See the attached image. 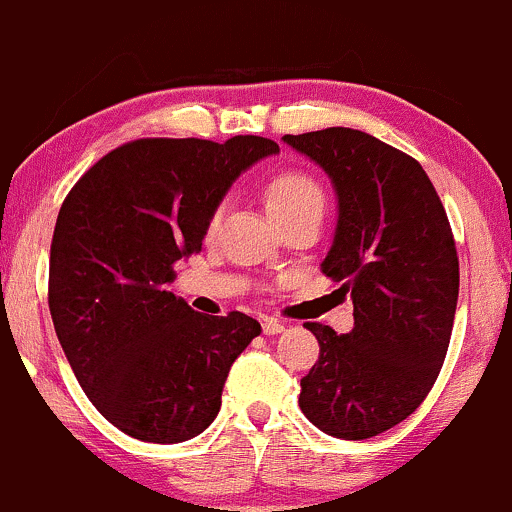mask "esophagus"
Masks as SVG:
<instances>
[{
	"label": "esophagus",
	"instance_id": "obj_1",
	"mask_svg": "<svg viewBox=\"0 0 512 512\" xmlns=\"http://www.w3.org/2000/svg\"><path fill=\"white\" fill-rule=\"evenodd\" d=\"M261 327H263V334H268V337H271V334H280V332H283L285 324L280 322V320H276V317H263Z\"/></svg>",
	"mask_w": 512,
	"mask_h": 512
}]
</instances>
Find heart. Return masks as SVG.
Masks as SVG:
<instances>
[{
	"instance_id": "b5f03b06",
	"label": "heart",
	"mask_w": 512,
	"mask_h": 512,
	"mask_svg": "<svg viewBox=\"0 0 512 512\" xmlns=\"http://www.w3.org/2000/svg\"><path fill=\"white\" fill-rule=\"evenodd\" d=\"M263 200H266L268 214L280 217V214L298 212L305 207H324V192L312 175L302 170H280L263 185ZM219 214L222 210L212 212L210 224H207L210 232L219 224Z\"/></svg>"
}]
</instances>
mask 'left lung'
Returning a JSON list of instances; mask_svg holds the SVG:
<instances>
[{"instance_id": "1", "label": "left lung", "mask_w": 512, "mask_h": 512, "mask_svg": "<svg viewBox=\"0 0 512 512\" xmlns=\"http://www.w3.org/2000/svg\"><path fill=\"white\" fill-rule=\"evenodd\" d=\"M332 180L339 200L322 273L354 302V329L305 327L320 359L300 381V410L322 432L368 439L420 408L447 356L459 258L437 190L420 163L344 126L283 136Z\"/></svg>"}]
</instances>
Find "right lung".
<instances>
[{
	"instance_id": "obj_1",
	"label": "right lung",
	"mask_w": 512,
	"mask_h": 512,
	"mask_svg": "<svg viewBox=\"0 0 512 512\" xmlns=\"http://www.w3.org/2000/svg\"><path fill=\"white\" fill-rule=\"evenodd\" d=\"M278 151L263 136L129 141L65 197L48 271L53 327L87 398L129 437L178 444L205 432L234 359L261 334L244 312L200 315L168 283L202 251L234 180Z\"/></svg>"
}]
</instances>
